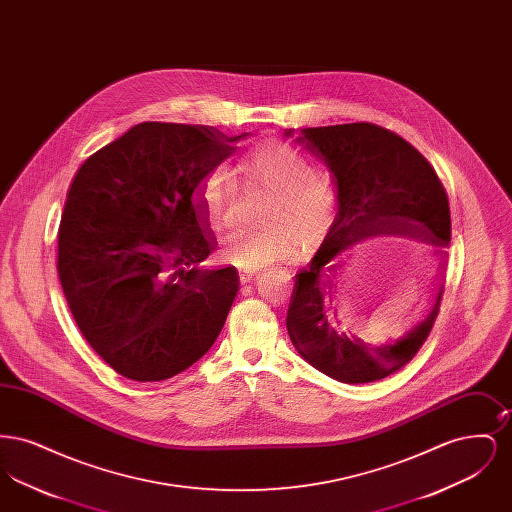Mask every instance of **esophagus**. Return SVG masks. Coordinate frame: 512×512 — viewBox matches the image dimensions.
Returning a JSON list of instances; mask_svg holds the SVG:
<instances>
[{
	"mask_svg": "<svg viewBox=\"0 0 512 512\" xmlns=\"http://www.w3.org/2000/svg\"><path fill=\"white\" fill-rule=\"evenodd\" d=\"M238 274H240V280H242V284L251 282V280L257 276V272H255V270H247V268H240V270H238Z\"/></svg>",
	"mask_w": 512,
	"mask_h": 512,
	"instance_id": "obj_1",
	"label": "esophagus"
}]
</instances>
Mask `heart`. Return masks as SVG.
Returning <instances> with one entry per match:
<instances>
[{
    "label": "heart",
    "mask_w": 512,
    "mask_h": 512,
    "mask_svg": "<svg viewBox=\"0 0 512 512\" xmlns=\"http://www.w3.org/2000/svg\"><path fill=\"white\" fill-rule=\"evenodd\" d=\"M240 171L249 182L276 190L267 213L270 228L228 232L220 244L222 261L257 270L290 261L299 251V242L315 247L328 238L338 217V188L328 174L315 172L303 151L284 142L255 147L242 159ZM236 199L238 184L224 165H213L195 184V205L211 226L232 220Z\"/></svg>",
    "instance_id": "1"
}]
</instances>
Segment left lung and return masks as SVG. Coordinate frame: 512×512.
<instances>
[{
  "label": "left lung",
  "instance_id": "1",
  "mask_svg": "<svg viewBox=\"0 0 512 512\" xmlns=\"http://www.w3.org/2000/svg\"><path fill=\"white\" fill-rule=\"evenodd\" d=\"M332 172L340 207L332 232L311 263L295 276L286 326L297 353L343 384L376 382L407 365L426 341L443 295L451 215L447 194L430 163L401 136L368 122L284 130ZM376 237L432 244L442 259L435 301L422 321L384 344L343 333L327 293L340 253Z\"/></svg>",
  "mask_w": 512,
  "mask_h": 512
}]
</instances>
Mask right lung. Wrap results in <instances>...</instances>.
<instances>
[{
	"label": "right lung",
	"mask_w": 512,
	"mask_h": 512,
	"mask_svg": "<svg viewBox=\"0 0 512 512\" xmlns=\"http://www.w3.org/2000/svg\"><path fill=\"white\" fill-rule=\"evenodd\" d=\"M247 136L140 122L74 174L57 272L80 332L124 378L167 380L219 338L240 278L199 265L215 240L194 188Z\"/></svg>",
	"instance_id": "right-lung-1"
}]
</instances>
